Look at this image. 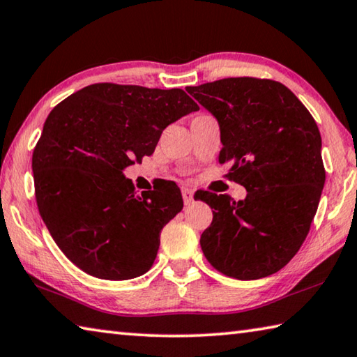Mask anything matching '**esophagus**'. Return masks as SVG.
<instances>
[{"instance_id":"1","label":"esophagus","mask_w":357,"mask_h":357,"mask_svg":"<svg viewBox=\"0 0 357 357\" xmlns=\"http://www.w3.org/2000/svg\"><path fill=\"white\" fill-rule=\"evenodd\" d=\"M181 193H183V199L185 204H190L193 201V192L189 189V187H183V190H181Z\"/></svg>"}]
</instances>
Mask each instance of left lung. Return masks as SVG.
Masks as SVG:
<instances>
[{
    "mask_svg": "<svg viewBox=\"0 0 357 357\" xmlns=\"http://www.w3.org/2000/svg\"><path fill=\"white\" fill-rule=\"evenodd\" d=\"M185 90L218 120V162H229L226 178L248 192L238 203L198 195L213 209L201 250L229 278L273 275L300 250L319 207L326 179L319 126L273 79L225 77Z\"/></svg>",
    "mask_w": 357,
    "mask_h": 357,
    "instance_id": "left-lung-1",
    "label": "left lung"
}]
</instances>
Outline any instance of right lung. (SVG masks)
Segmentation results:
<instances>
[{"label": "right lung", "instance_id": "add662e5", "mask_svg": "<svg viewBox=\"0 0 357 357\" xmlns=\"http://www.w3.org/2000/svg\"><path fill=\"white\" fill-rule=\"evenodd\" d=\"M198 109L181 89L98 82L50 112L32 153L36 201L76 267L112 281L151 268L183 197L173 181L140 195L123 168L153 154L162 131Z\"/></svg>", "mask_w": 357, "mask_h": 357}]
</instances>
